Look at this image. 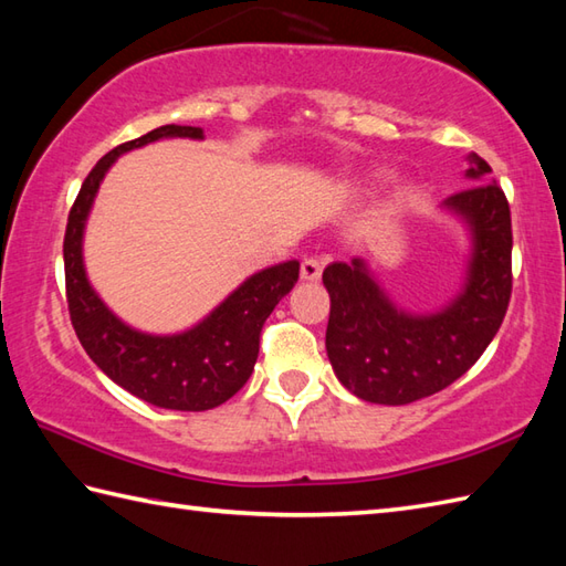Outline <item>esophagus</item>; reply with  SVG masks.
Returning a JSON list of instances; mask_svg holds the SVG:
<instances>
[{
    "label": "esophagus",
    "mask_w": 566,
    "mask_h": 566,
    "mask_svg": "<svg viewBox=\"0 0 566 566\" xmlns=\"http://www.w3.org/2000/svg\"><path fill=\"white\" fill-rule=\"evenodd\" d=\"M323 268H326V258H318V255H308L302 262V280L306 282H316Z\"/></svg>",
    "instance_id": "34e87169"
}]
</instances>
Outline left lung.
Here are the masks:
<instances>
[{
    "mask_svg": "<svg viewBox=\"0 0 566 566\" xmlns=\"http://www.w3.org/2000/svg\"><path fill=\"white\" fill-rule=\"evenodd\" d=\"M476 185L444 199L472 231V260L462 294L438 314L396 308L365 262H333L323 270L331 294L326 350L335 377L369 403L403 406L450 387L494 340L511 302V209L491 167L469 155Z\"/></svg>",
    "mask_w": 566,
    "mask_h": 566,
    "instance_id": "left-lung-1",
    "label": "left lung"
}]
</instances>
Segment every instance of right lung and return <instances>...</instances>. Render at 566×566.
Segmentation results:
<instances>
[{"label":"right lung","instance_id":"right-lung-1","mask_svg":"<svg viewBox=\"0 0 566 566\" xmlns=\"http://www.w3.org/2000/svg\"><path fill=\"white\" fill-rule=\"evenodd\" d=\"M203 138L195 126H160L122 143L92 167L72 203L65 228V294L72 328L106 377L138 399L172 411H209L231 399L258 363L264 321L292 292L298 262L290 260L252 274L199 326L179 335H148L118 321L94 294L82 264V233L99 182L118 155L160 138Z\"/></svg>","mask_w":566,"mask_h":566}]
</instances>
